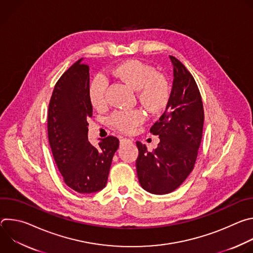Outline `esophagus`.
<instances>
[{"label":"esophagus","mask_w":253,"mask_h":253,"mask_svg":"<svg viewBox=\"0 0 253 253\" xmlns=\"http://www.w3.org/2000/svg\"><path fill=\"white\" fill-rule=\"evenodd\" d=\"M131 142H132V140H130V139H128V138H121V140H120V144H121V145H124V144L131 143Z\"/></svg>","instance_id":"34e87169"}]
</instances>
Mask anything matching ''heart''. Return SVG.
<instances>
[{"label": "heart", "instance_id": "b5f03b06", "mask_svg": "<svg viewBox=\"0 0 253 253\" xmlns=\"http://www.w3.org/2000/svg\"><path fill=\"white\" fill-rule=\"evenodd\" d=\"M113 75L137 91L139 102L147 110L159 112L167 105L170 97L169 83L151 66L139 60H130L118 65L113 70ZM107 86L103 75L96 76L90 84L89 97L97 109H103L107 105ZM143 120L144 116L139 110L118 111L111 116L112 125L123 132H132Z\"/></svg>", "mask_w": 253, "mask_h": 253}]
</instances>
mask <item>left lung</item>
Here are the masks:
<instances>
[{
  "label": "left lung",
  "mask_w": 253,
  "mask_h": 253,
  "mask_svg": "<svg viewBox=\"0 0 253 253\" xmlns=\"http://www.w3.org/2000/svg\"><path fill=\"white\" fill-rule=\"evenodd\" d=\"M173 86L166 110L151 127L160 142L152 152L139 141L136 169L143 189L167 194L181 185L194 168L202 139L204 110L198 86L186 67L173 56Z\"/></svg>",
  "instance_id": "obj_1"
}]
</instances>
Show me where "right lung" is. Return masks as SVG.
I'll return each mask as SVG.
<instances>
[{"label":"right lung","mask_w":253,"mask_h":253,"mask_svg":"<svg viewBox=\"0 0 253 253\" xmlns=\"http://www.w3.org/2000/svg\"><path fill=\"white\" fill-rule=\"evenodd\" d=\"M82 60L72 65L55 85L48 110V137L64 182L79 193H94L107 184L119 140L108 136L98 147L88 141L87 119L93 108L89 66Z\"/></svg>","instance_id":"right-lung-1"}]
</instances>
